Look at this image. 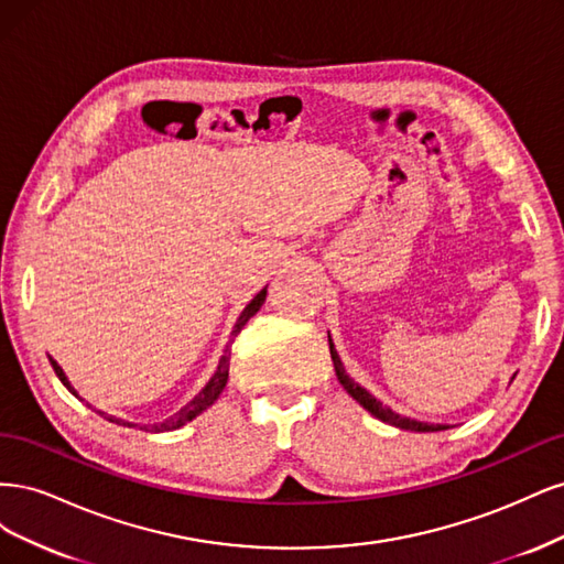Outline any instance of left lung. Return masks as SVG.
Segmentation results:
<instances>
[{"label":"left lung","instance_id":"8db88e82","mask_svg":"<svg viewBox=\"0 0 564 564\" xmlns=\"http://www.w3.org/2000/svg\"><path fill=\"white\" fill-rule=\"evenodd\" d=\"M329 352H332V362H334V369H336V377H338L340 386H344V388L348 390V395H350L352 400L360 402V404L367 409V412H371L377 419H381V421H386V423H390V425H395V429H402V431H416V433L447 431V425H442V423H423V421H416V419H406V416H400V414L392 412L390 406H383L377 398L371 395L369 390H365L360 383H355V381L348 377L344 365H340L338 352L334 350L332 338H329Z\"/></svg>","mask_w":564,"mask_h":564}]
</instances>
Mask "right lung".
<instances>
[{"mask_svg":"<svg viewBox=\"0 0 564 564\" xmlns=\"http://www.w3.org/2000/svg\"><path fill=\"white\" fill-rule=\"evenodd\" d=\"M265 289H261L259 294H256L253 299H251V303L247 305V308L242 311V315H240V319H237V324H235V329H232V340H235V336L242 332V327L245 324L259 313V308L263 305V301H265ZM230 340V344H232ZM226 346V352H224V357H220V362H218V369H216V373L212 377V381L202 388V392L199 395H195L191 402H187L181 412H176L174 416H169L166 421H162V423H152V425H143V431H152V433H164V431H176V429H181V425H185L187 421H193L195 416H199L204 409L207 406H212L216 400H218V395L220 392H224V388H226V383H228V371H230V348L232 346ZM51 360V367H54V371H56V377L63 381V386L67 388V390H73V386H70V381H67V377L63 373V369L58 367V362L54 360V357H48ZM75 392V390H73ZM110 421H115V423H119V425H135V423H127V421H119V419H112V416H108Z\"/></svg>","mask_w":564,"mask_h":564,"instance_id":"1","label":"right lung"}]
</instances>
